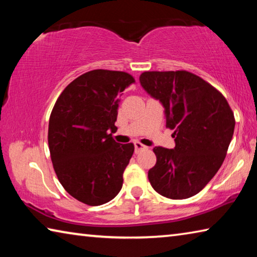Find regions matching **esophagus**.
<instances>
[{
  "instance_id": "1",
  "label": "esophagus",
  "mask_w": 257,
  "mask_h": 257,
  "mask_svg": "<svg viewBox=\"0 0 257 257\" xmlns=\"http://www.w3.org/2000/svg\"><path fill=\"white\" fill-rule=\"evenodd\" d=\"M134 145H135V152H136V153H138V152H141L142 150H145L146 149V146L143 145L142 143H139V142H135Z\"/></svg>"
}]
</instances>
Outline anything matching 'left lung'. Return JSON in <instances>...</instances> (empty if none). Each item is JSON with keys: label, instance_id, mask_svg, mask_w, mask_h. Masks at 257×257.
<instances>
[{"label": "left lung", "instance_id": "obj_1", "mask_svg": "<svg viewBox=\"0 0 257 257\" xmlns=\"http://www.w3.org/2000/svg\"><path fill=\"white\" fill-rule=\"evenodd\" d=\"M139 80L163 104L167 128L175 130V149H153L156 164L149 171L151 185L167 198L194 196L227 155L236 123L231 107L215 87L189 71H145Z\"/></svg>", "mask_w": 257, "mask_h": 257}]
</instances>
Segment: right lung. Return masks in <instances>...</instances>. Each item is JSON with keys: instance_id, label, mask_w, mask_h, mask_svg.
<instances>
[{"instance_id": "1", "label": "right lung", "mask_w": 257, "mask_h": 257, "mask_svg": "<svg viewBox=\"0 0 257 257\" xmlns=\"http://www.w3.org/2000/svg\"><path fill=\"white\" fill-rule=\"evenodd\" d=\"M135 78L96 69L71 81L56 99L49 122V149L60 184L87 205L110 202L122 188L134 144L112 137L119 96Z\"/></svg>"}]
</instances>
